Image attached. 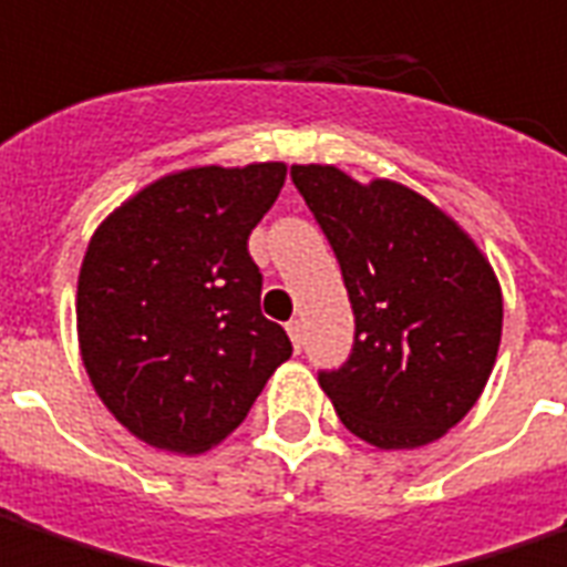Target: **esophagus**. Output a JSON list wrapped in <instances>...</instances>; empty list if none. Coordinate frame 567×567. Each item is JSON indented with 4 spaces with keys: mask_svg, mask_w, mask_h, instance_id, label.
I'll use <instances>...</instances> for the list:
<instances>
[{
    "mask_svg": "<svg viewBox=\"0 0 567 567\" xmlns=\"http://www.w3.org/2000/svg\"><path fill=\"white\" fill-rule=\"evenodd\" d=\"M287 333H290V339H292V349H296V351L302 349V342H306V330H302V321L287 323Z\"/></svg>",
    "mask_w": 567,
    "mask_h": 567,
    "instance_id": "34e87169",
    "label": "esophagus"
}]
</instances>
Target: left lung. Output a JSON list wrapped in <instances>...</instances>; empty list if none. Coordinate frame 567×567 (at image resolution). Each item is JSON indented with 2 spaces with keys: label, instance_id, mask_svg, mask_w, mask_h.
Here are the masks:
<instances>
[{
  "label": "left lung",
  "instance_id": "8db88e82",
  "mask_svg": "<svg viewBox=\"0 0 567 567\" xmlns=\"http://www.w3.org/2000/svg\"><path fill=\"white\" fill-rule=\"evenodd\" d=\"M333 246L354 311V346L321 389L351 435L380 451L439 441L485 392L503 296L470 234L410 187L354 182L336 166H292Z\"/></svg>",
  "mask_w": 567,
  "mask_h": 567
}]
</instances>
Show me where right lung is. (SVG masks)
Returning a JSON list of instances; mask_svg holds the SVG:
<instances>
[{
    "instance_id": "add662e5",
    "label": "right lung",
    "mask_w": 567,
    "mask_h": 567,
    "mask_svg": "<svg viewBox=\"0 0 567 567\" xmlns=\"http://www.w3.org/2000/svg\"><path fill=\"white\" fill-rule=\"evenodd\" d=\"M284 178V163L172 172L92 234L76 287L82 364L144 444L209 451L292 354L284 327L261 315L246 249Z\"/></svg>"
}]
</instances>
